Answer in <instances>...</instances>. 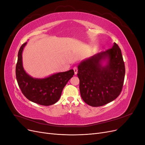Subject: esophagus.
I'll list each match as a JSON object with an SVG mask.
<instances>
[{"label":"esophagus","mask_w":145,"mask_h":145,"mask_svg":"<svg viewBox=\"0 0 145 145\" xmlns=\"http://www.w3.org/2000/svg\"><path fill=\"white\" fill-rule=\"evenodd\" d=\"M73 69H74V74H77V71H78L77 68V67H74V68H73Z\"/></svg>","instance_id":"obj_1"}]
</instances>
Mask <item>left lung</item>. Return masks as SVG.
Returning a JSON list of instances; mask_svg holds the SVG:
<instances>
[{"instance_id": "left-lung-1", "label": "left lung", "mask_w": 145, "mask_h": 145, "mask_svg": "<svg viewBox=\"0 0 145 145\" xmlns=\"http://www.w3.org/2000/svg\"><path fill=\"white\" fill-rule=\"evenodd\" d=\"M77 68L80 95L86 104L103 106L120 95L125 67L121 50L116 43L110 49L83 60Z\"/></svg>"}]
</instances>
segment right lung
Instances as JSON below:
<instances>
[{
	"label": "right lung",
	"mask_w": 145,
	"mask_h": 145,
	"mask_svg": "<svg viewBox=\"0 0 145 145\" xmlns=\"http://www.w3.org/2000/svg\"><path fill=\"white\" fill-rule=\"evenodd\" d=\"M27 42L20 48L16 68V79L22 93L29 100L43 106H50L59 100L63 89L73 75V69L52 74L45 78H34L23 67L22 52Z\"/></svg>",
	"instance_id": "1"
}]
</instances>
